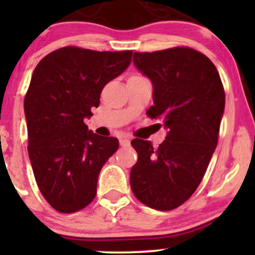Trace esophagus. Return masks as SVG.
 <instances>
[{
	"label": "esophagus",
	"instance_id": "esophagus-1",
	"mask_svg": "<svg viewBox=\"0 0 255 255\" xmlns=\"http://www.w3.org/2000/svg\"><path fill=\"white\" fill-rule=\"evenodd\" d=\"M129 144H130L129 137L124 136V137H121V139H120V145H121V146H129Z\"/></svg>",
	"mask_w": 255,
	"mask_h": 255
}]
</instances>
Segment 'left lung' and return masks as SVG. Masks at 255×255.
<instances>
[{"label":"left lung","mask_w":255,"mask_h":255,"mask_svg":"<svg viewBox=\"0 0 255 255\" xmlns=\"http://www.w3.org/2000/svg\"><path fill=\"white\" fill-rule=\"evenodd\" d=\"M134 66L151 80L152 119L168 129L158 148L134 139L137 162L130 188L151 209L169 211L192 197L203 180L218 142L225 93L217 68L191 48L134 52Z\"/></svg>","instance_id":"obj_1"}]
</instances>
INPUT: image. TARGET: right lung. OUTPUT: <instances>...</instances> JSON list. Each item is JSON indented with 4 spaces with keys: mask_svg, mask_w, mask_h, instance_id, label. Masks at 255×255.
Masks as SVG:
<instances>
[{
    "mask_svg": "<svg viewBox=\"0 0 255 255\" xmlns=\"http://www.w3.org/2000/svg\"><path fill=\"white\" fill-rule=\"evenodd\" d=\"M130 50L95 51L64 46L37 64L25 96L28 157L45 200L58 212L83 210L97 193L99 172L118 151L116 137L89 130L103 87L122 74Z\"/></svg>",
    "mask_w": 255,
    "mask_h": 255,
    "instance_id": "right-lung-1",
    "label": "right lung"
}]
</instances>
